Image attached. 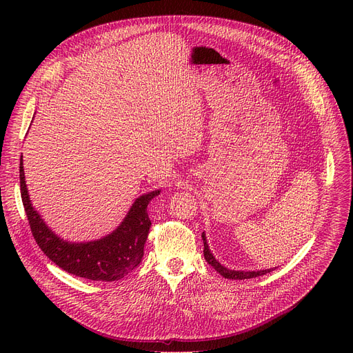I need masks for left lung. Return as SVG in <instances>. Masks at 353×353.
Returning a JSON list of instances; mask_svg holds the SVG:
<instances>
[{"mask_svg":"<svg viewBox=\"0 0 353 353\" xmlns=\"http://www.w3.org/2000/svg\"><path fill=\"white\" fill-rule=\"evenodd\" d=\"M203 241H204V257L207 260V263L210 265H212L216 272H219L222 276L228 278V279H248V278H256V276H261V275H265L271 271H274L275 268H270V270H260V271H234V270H229L226 267H223L215 257L214 254L211 253L210 250V245H208V241H207V236H205V232H203Z\"/></svg>","mask_w":353,"mask_h":353,"instance_id":"obj_1","label":"left lung"}]
</instances>
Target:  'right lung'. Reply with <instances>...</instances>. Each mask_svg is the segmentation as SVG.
Masks as SVG:
<instances>
[{
    "label": "right lung",
    "instance_id": "obj_1",
    "mask_svg": "<svg viewBox=\"0 0 353 353\" xmlns=\"http://www.w3.org/2000/svg\"><path fill=\"white\" fill-rule=\"evenodd\" d=\"M21 195L33 237L43 253L61 270L90 281H119L137 268L143 257L150 219L148 204L161 190L138 196L123 222L110 234L92 241L74 243L59 237L33 208L25 181L23 161L19 163Z\"/></svg>",
    "mask_w": 353,
    "mask_h": 353
}]
</instances>
